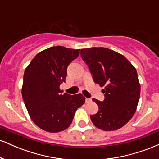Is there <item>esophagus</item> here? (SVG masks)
Returning <instances> with one entry per match:
<instances>
[{
  "label": "esophagus",
  "mask_w": 159,
  "mask_h": 159,
  "mask_svg": "<svg viewBox=\"0 0 159 159\" xmlns=\"http://www.w3.org/2000/svg\"><path fill=\"white\" fill-rule=\"evenodd\" d=\"M92 102V99H91V98H86V99H85V102L86 103H90V102Z\"/></svg>",
  "instance_id": "1"
}]
</instances>
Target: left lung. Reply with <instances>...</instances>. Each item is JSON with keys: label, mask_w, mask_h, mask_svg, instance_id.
<instances>
[{"label": "left lung", "mask_w": 159, "mask_h": 159, "mask_svg": "<svg viewBox=\"0 0 159 159\" xmlns=\"http://www.w3.org/2000/svg\"><path fill=\"white\" fill-rule=\"evenodd\" d=\"M95 83L105 89L103 102L93 98L98 111L91 115L93 123L103 131H115L125 125L135 113L140 93L136 69L126 58L107 48L81 49Z\"/></svg>", "instance_id": "obj_1"}]
</instances>
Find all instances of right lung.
Listing matches in <instances>:
<instances>
[{"label":"right lung","mask_w":159,"mask_h":159,"mask_svg":"<svg viewBox=\"0 0 159 159\" xmlns=\"http://www.w3.org/2000/svg\"><path fill=\"white\" fill-rule=\"evenodd\" d=\"M80 49L51 47L34 57L24 74L21 93L34 123L43 130L59 132L72 123L75 111L83 105V95L62 94L67 67L79 55Z\"/></svg>","instance_id":"1"}]
</instances>
